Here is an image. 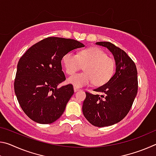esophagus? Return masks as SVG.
<instances>
[{"label":"esophagus","mask_w":156,"mask_h":156,"mask_svg":"<svg viewBox=\"0 0 156 156\" xmlns=\"http://www.w3.org/2000/svg\"><path fill=\"white\" fill-rule=\"evenodd\" d=\"M73 90H74L75 92H77L78 91L80 90V89L78 88V87H73Z\"/></svg>","instance_id":"obj_1"}]
</instances>
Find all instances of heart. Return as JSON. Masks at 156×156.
I'll use <instances>...</instances> for the list:
<instances>
[{"label":"heart","instance_id":"heart-1","mask_svg":"<svg viewBox=\"0 0 156 156\" xmlns=\"http://www.w3.org/2000/svg\"><path fill=\"white\" fill-rule=\"evenodd\" d=\"M62 62L65 72L73 74L84 67V72L76 73L68 78V82L76 87L89 85L94 83L97 86L107 83L113 75L115 62L99 47H90L82 50L76 55L73 52L66 53Z\"/></svg>","mask_w":156,"mask_h":156}]
</instances>
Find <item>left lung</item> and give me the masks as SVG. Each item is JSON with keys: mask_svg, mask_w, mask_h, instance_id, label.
Here are the masks:
<instances>
[{"mask_svg": "<svg viewBox=\"0 0 156 156\" xmlns=\"http://www.w3.org/2000/svg\"><path fill=\"white\" fill-rule=\"evenodd\" d=\"M96 44L113 54L115 72L106 84L94 89L98 94L86 92L83 113L91 125L104 127L119 122L127 115L138 91V72L135 63L119 47L109 42Z\"/></svg>", "mask_w": 156, "mask_h": 156, "instance_id": "1", "label": "left lung"}]
</instances>
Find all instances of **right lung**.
Masks as SVG:
<instances>
[{
    "instance_id": "1",
    "label": "right lung",
    "mask_w": 156,
    "mask_h": 156,
    "mask_svg": "<svg viewBox=\"0 0 156 156\" xmlns=\"http://www.w3.org/2000/svg\"><path fill=\"white\" fill-rule=\"evenodd\" d=\"M73 39L49 37L34 44L17 65L14 91L20 107L40 124L55 122L73 94L72 84L58 88L66 80L61 60L66 53L84 47Z\"/></svg>"
}]
</instances>
